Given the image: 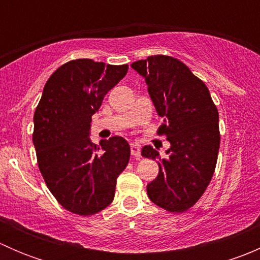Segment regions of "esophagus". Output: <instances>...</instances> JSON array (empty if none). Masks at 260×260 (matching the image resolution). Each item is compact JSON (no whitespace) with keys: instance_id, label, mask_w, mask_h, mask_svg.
<instances>
[{"instance_id":"esophagus-1","label":"esophagus","mask_w":260,"mask_h":260,"mask_svg":"<svg viewBox=\"0 0 260 260\" xmlns=\"http://www.w3.org/2000/svg\"><path fill=\"white\" fill-rule=\"evenodd\" d=\"M131 153H132L133 157H136V158H140L141 157V148L138 145H135V143H132L131 145Z\"/></svg>"}]
</instances>
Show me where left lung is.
I'll list each match as a JSON object with an SVG mask.
<instances>
[{
  "mask_svg": "<svg viewBox=\"0 0 260 260\" xmlns=\"http://www.w3.org/2000/svg\"><path fill=\"white\" fill-rule=\"evenodd\" d=\"M145 78L158 115L157 135L171 143L169 157L161 158L153 147L142 156L158 159V176L147 185L149 200L170 212L192 208L210 183L220 146L219 113L208 86L179 59L152 55L133 62Z\"/></svg>",
  "mask_w": 260,
  "mask_h": 260,
  "instance_id": "8db88e82",
  "label": "left lung"
}]
</instances>
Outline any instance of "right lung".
Wrapping results in <instances>:
<instances>
[{
	"mask_svg": "<svg viewBox=\"0 0 260 260\" xmlns=\"http://www.w3.org/2000/svg\"><path fill=\"white\" fill-rule=\"evenodd\" d=\"M127 72V64L68 61L46 81L36 107L32 142L39 170L57 203L73 214L89 216L106 209L129 161L131 148L123 137L101 143L102 154L89 138L91 115Z\"/></svg>",
	"mask_w": 260,
	"mask_h": 260,
	"instance_id": "obj_1",
	"label": "right lung"
}]
</instances>
